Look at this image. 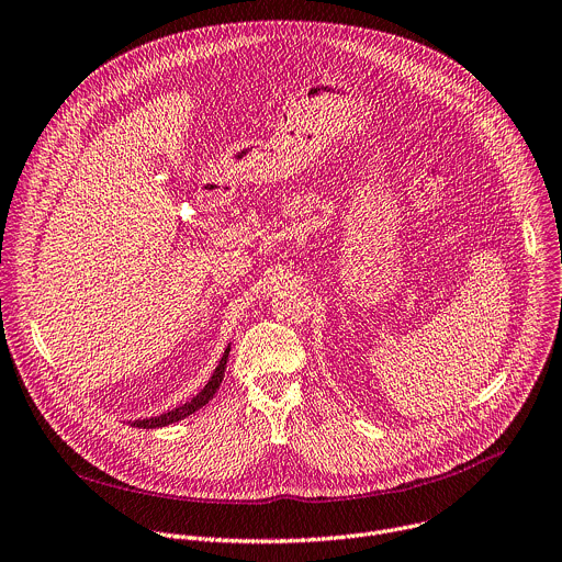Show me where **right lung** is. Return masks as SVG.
<instances>
[{
  "instance_id": "obj_1",
  "label": "right lung",
  "mask_w": 562,
  "mask_h": 562,
  "mask_svg": "<svg viewBox=\"0 0 562 562\" xmlns=\"http://www.w3.org/2000/svg\"><path fill=\"white\" fill-rule=\"evenodd\" d=\"M227 357H229V348L225 350V355H223L221 363L216 366L214 375H212V380L207 382V386H205L192 402H187V404H182V406H178V408H173V411H167V413L160 415V417H151V419H143V422H132V426H134V428H147V430H149V428H165V426H169V424H173V422H180V419H184V417L194 415V413L201 411L203 406H207V404L212 402V397L216 395V391L221 389V384H223Z\"/></svg>"
}]
</instances>
